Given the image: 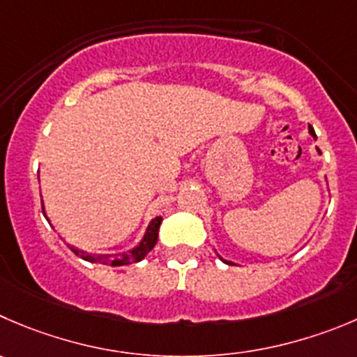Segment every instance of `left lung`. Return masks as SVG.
Here are the masks:
<instances>
[{
  "mask_svg": "<svg viewBox=\"0 0 357 357\" xmlns=\"http://www.w3.org/2000/svg\"><path fill=\"white\" fill-rule=\"evenodd\" d=\"M308 133H310V137L314 138V140H317V137H315V131H314V128H312V126H308ZM315 151H317L319 154H321V151H319L317 147H315ZM213 250H215V249H213ZM215 254H217V256H219V252H217V250H215ZM219 259H220V261H224V263H226V264H235V263H233V261H227V259H224L222 256H219Z\"/></svg>",
  "mask_w": 357,
  "mask_h": 357,
  "instance_id": "1",
  "label": "left lung"
}]
</instances>
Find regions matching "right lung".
I'll return each mask as SVG.
<instances>
[{
  "label": "right lung",
  "mask_w": 357,
  "mask_h": 357,
  "mask_svg": "<svg viewBox=\"0 0 357 357\" xmlns=\"http://www.w3.org/2000/svg\"><path fill=\"white\" fill-rule=\"evenodd\" d=\"M42 210H43V215L47 217V212H45V205H43V199H42ZM49 219V217H47ZM50 222V220H49ZM162 222V217H154V219L149 222L147 229H145L144 236H142V240L138 242V245H135L133 249H130L128 252H122L121 256H117V254H105V256H91V254L84 252V250L77 249V247L73 245H68L71 250H73L75 254L79 257H82L84 261H89V263H101V264H112V266H121V264H130V263H138V261L144 259L145 256H147L149 252H151L152 249H154V245L158 243V236H159V226H161Z\"/></svg>",
  "instance_id": "1"
}]
</instances>
